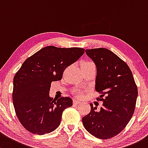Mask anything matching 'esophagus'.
<instances>
[{
    "mask_svg": "<svg viewBox=\"0 0 148 148\" xmlns=\"http://www.w3.org/2000/svg\"><path fill=\"white\" fill-rule=\"evenodd\" d=\"M80 101H78V100H77V99H73V104H74V105H77V104H79V103H80Z\"/></svg>",
    "mask_w": 148,
    "mask_h": 148,
    "instance_id": "esophagus-1",
    "label": "esophagus"
}]
</instances>
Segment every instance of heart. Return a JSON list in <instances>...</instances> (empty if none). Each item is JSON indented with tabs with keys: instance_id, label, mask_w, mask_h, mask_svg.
Masks as SVG:
<instances>
[{
	"instance_id": "b5f03b06",
	"label": "heart",
	"mask_w": 148,
	"mask_h": 148,
	"mask_svg": "<svg viewBox=\"0 0 148 148\" xmlns=\"http://www.w3.org/2000/svg\"><path fill=\"white\" fill-rule=\"evenodd\" d=\"M93 64L92 62H84L82 64V66H86V65H89V64ZM77 94L78 96H81V95H82V92H81L80 91H77Z\"/></svg>"
}]
</instances>
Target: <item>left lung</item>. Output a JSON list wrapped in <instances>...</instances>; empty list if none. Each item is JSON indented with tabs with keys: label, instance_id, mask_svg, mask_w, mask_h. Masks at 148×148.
I'll return each instance as SVG.
<instances>
[{
	"label": "left lung",
	"instance_id": "8db88e82",
	"mask_svg": "<svg viewBox=\"0 0 148 148\" xmlns=\"http://www.w3.org/2000/svg\"><path fill=\"white\" fill-rule=\"evenodd\" d=\"M96 66L95 89L101 95L103 106H91V111L82 118L85 129L99 139L117 136L131 119L136 107L138 88L132 71L125 62L106 48L86 49Z\"/></svg>",
	"mask_w": 148,
	"mask_h": 148
}]
</instances>
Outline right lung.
<instances>
[{"label":"right lung","mask_w":148,"mask_h":148,"mask_svg":"<svg viewBox=\"0 0 148 148\" xmlns=\"http://www.w3.org/2000/svg\"><path fill=\"white\" fill-rule=\"evenodd\" d=\"M84 49L47 46L29 57L13 79L12 101L18 119L30 133L44 135L61 123L62 113L72 99L49 97L52 82L61 80L64 70L83 55Z\"/></svg>","instance_id":"add662e5"}]
</instances>
